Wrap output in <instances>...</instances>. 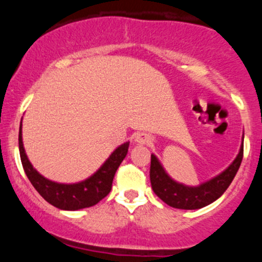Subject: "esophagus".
Here are the masks:
<instances>
[{
  "mask_svg": "<svg viewBox=\"0 0 262 262\" xmlns=\"http://www.w3.org/2000/svg\"><path fill=\"white\" fill-rule=\"evenodd\" d=\"M134 141L137 144H140V145H145V144H148L150 141V137L145 133H138L135 135Z\"/></svg>",
  "mask_w": 262,
  "mask_h": 262,
  "instance_id": "esophagus-1",
  "label": "esophagus"
}]
</instances>
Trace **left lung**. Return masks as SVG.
Segmentation results:
<instances>
[{
  "instance_id": "left-lung-1",
  "label": "left lung",
  "mask_w": 262,
  "mask_h": 262,
  "mask_svg": "<svg viewBox=\"0 0 262 262\" xmlns=\"http://www.w3.org/2000/svg\"><path fill=\"white\" fill-rule=\"evenodd\" d=\"M244 154V141L240 146V151L229 167H227L223 172L218 176L213 177L209 181L189 187L173 181L167 175L166 171L162 167L161 162L154 154H151V164H150V182H151L152 191L155 194L169 204L170 207L179 209H198L206 207L218 200L222 194L227 191L229 185L235 177Z\"/></svg>"
}]
</instances>
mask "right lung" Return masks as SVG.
Segmentation results:
<instances>
[{
	"instance_id": "obj_1",
	"label": "right lung",
	"mask_w": 262,
	"mask_h": 262,
	"mask_svg": "<svg viewBox=\"0 0 262 262\" xmlns=\"http://www.w3.org/2000/svg\"><path fill=\"white\" fill-rule=\"evenodd\" d=\"M18 144H19L20 161H22L23 169H25L29 181L47 202L53 204L56 208L64 210L87 208V207L95 206L101 200H103L111 192L116 171L127 156L129 148V141L122 144L121 146L114 150L110 155V158L104 161V164L92 176L81 182L69 183L68 185V183L50 181V180L41 176L33 167L31 161L27 158L25 148H23L22 122L19 125Z\"/></svg>"
}]
</instances>
